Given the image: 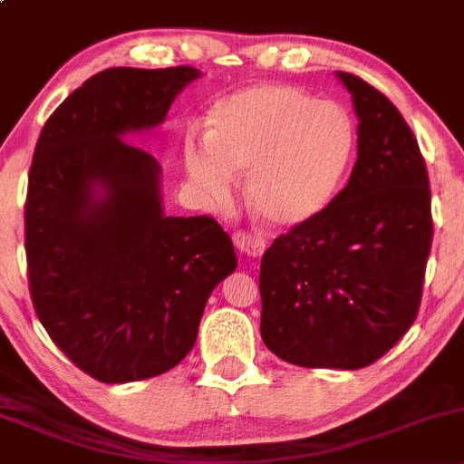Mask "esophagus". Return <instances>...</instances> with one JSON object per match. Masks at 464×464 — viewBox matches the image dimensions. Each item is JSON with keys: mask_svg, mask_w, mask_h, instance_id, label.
I'll return each mask as SVG.
<instances>
[{"mask_svg": "<svg viewBox=\"0 0 464 464\" xmlns=\"http://www.w3.org/2000/svg\"><path fill=\"white\" fill-rule=\"evenodd\" d=\"M233 242H236L237 251H240L242 256H246V257L262 256V253H265V248H266L265 237L256 236V233H248V231L236 233V236H233Z\"/></svg>", "mask_w": 464, "mask_h": 464, "instance_id": "esophagus-1", "label": "esophagus"}]
</instances>
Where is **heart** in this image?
<instances>
[{
    "label": "heart",
    "mask_w": 464,
    "mask_h": 464,
    "mask_svg": "<svg viewBox=\"0 0 464 464\" xmlns=\"http://www.w3.org/2000/svg\"><path fill=\"white\" fill-rule=\"evenodd\" d=\"M353 150L351 120L334 102L286 84H257L219 100L207 140L187 138L184 173L195 193L227 202L246 175V202L265 222L294 227L331 202Z\"/></svg>",
    "instance_id": "heart-1"
}]
</instances>
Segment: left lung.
Returning a JSON list of instances; mask_svg holds the SVG:
<instances>
[{
	"instance_id": "obj_1",
	"label": "left lung",
	"mask_w": 464,
	"mask_h": 464,
	"mask_svg": "<svg viewBox=\"0 0 464 464\" xmlns=\"http://www.w3.org/2000/svg\"><path fill=\"white\" fill-rule=\"evenodd\" d=\"M358 115V160L318 216L262 256L260 334L297 367L362 369L413 324L431 248L425 160L400 111L335 71Z\"/></svg>"
}]
</instances>
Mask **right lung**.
<instances>
[{
	"mask_svg": "<svg viewBox=\"0 0 464 464\" xmlns=\"http://www.w3.org/2000/svg\"><path fill=\"white\" fill-rule=\"evenodd\" d=\"M199 75L106 68L62 102L37 140L26 198L33 306L53 343L100 382L182 362L208 295L237 266L216 219L164 213L162 167L124 142L158 129Z\"/></svg>",
	"mask_w": 464,
	"mask_h": 464,
	"instance_id": "1",
	"label": "right lung"
}]
</instances>
